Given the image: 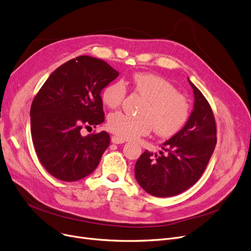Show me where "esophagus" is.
<instances>
[{"label": "esophagus", "mask_w": 251, "mask_h": 251, "mask_svg": "<svg viewBox=\"0 0 251 251\" xmlns=\"http://www.w3.org/2000/svg\"><path fill=\"white\" fill-rule=\"evenodd\" d=\"M111 140H112V142L113 143H116V144H119V143H124L126 140L125 139H123V138H121V137H119V136H117V135H113L112 136V138H111Z\"/></svg>", "instance_id": "34e87169"}]
</instances>
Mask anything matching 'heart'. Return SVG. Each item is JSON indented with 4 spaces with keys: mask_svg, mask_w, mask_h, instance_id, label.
Returning a JSON list of instances; mask_svg holds the SVG:
<instances>
[{
    "mask_svg": "<svg viewBox=\"0 0 251 251\" xmlns=\"http://www.w3.org/2000/svg\"><path fill=\"white\" fill-rule=\"evenodd\" d=\"M128 83L132 85L146 102L137 116L116 112L109 116L108 128L123 139H132L154 133L169 137L176 134L188 121L191 113L189 100L179 94L177 88L163 77L149 73H137ZM127 95L124 81L116 80L102 90L101 99L110 109H117L123 103Z\"/></svg>",
    "mask_w": 251,
    "mask_h": 251,
    "instance_id": "obj_1",
    "label": "heart"
}]
</instances>
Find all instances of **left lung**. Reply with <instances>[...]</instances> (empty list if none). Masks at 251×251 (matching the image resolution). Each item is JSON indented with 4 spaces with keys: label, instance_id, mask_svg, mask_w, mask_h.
I'll use <instances>...</instances> for the list:
<instances>
[{
    "label": "left lung",
    "instance_id": "8db88e82",
    "mask_svg": "<svg viewBox=\"0 0 251 251\" xmlns=\"http://www.w3.org/2000/svg\"><path fill=\"white\" fill-rule=\"evenodd\" d=\"M194 109L186 125L163 143L162 151L146 150L135 164V178L156 197L178 195L200 180L217 144V125L212 107L190 80Z\"/></svg>",
    "mask_w": 251,
    "mask_h": 251
}]
</instances>
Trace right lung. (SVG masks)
<instances>
[{
	"label": "right lung",
	"instance_id": "1",
	"mask_svg": "<svg viewBox=\"0 0 251 251\" xmlns=\"http://www.w3.org/2000/svg\"><path fill=\"white\" fill-rule=\"evenodd\" d=\"M119 73L100 59L79 56L52 72L34 97L30 129L39 162L55 178L73 182L94 172L110 146L105 131L81 135L104 121L100 91Z\"/></svg>",
	"mask_w": 251,
	"mask_h": 251
}]
</instances>
